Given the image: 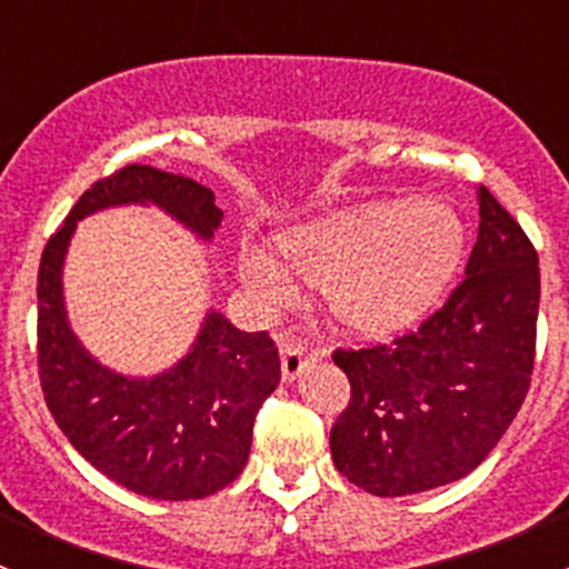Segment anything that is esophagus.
<instances>
[{"instance_id":"obj_1","label":"esophagus","mask_w":569,"mask_h":569,"mask_svg":"<svg viewBox=\"0 0 569 569\" xmlns=\"http://www.w3.org/2000/svg\"><path fill=\"white\" fill-rule=\"evenodd\" d=\"M280 363H283V380L291 382L313 363V358L308 355V347L302 341H283L280 343Z\"/></svg>"}]
</instances>
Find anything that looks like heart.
I'll return each mask as SVG.
<instances>
[{
	"label": "heart",
	"instance_id": "b5f03b06",
	"mask_svg": "<svg viewBox=\"0 0 569 569\" xmlns=\"http://www.w3.org/2000/svg\"><path fill=\"white\" fill-rule=\"evenodd\" d=\"M280 256L302 283L325 289L343 327L388 332L421 313L451 278L462 226L440 203L363 206L289 233ZM242 278L267 302L289 297V280L263 252H244Z\"/></svg>",
	"mask_w": 569,
	"mask_h": 569
}]
</instances>
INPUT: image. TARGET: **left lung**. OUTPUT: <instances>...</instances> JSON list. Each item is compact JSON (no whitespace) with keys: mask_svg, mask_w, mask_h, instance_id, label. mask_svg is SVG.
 Returning <instances> with one entry per match:
<instances>
[{"mask_svg":"<svg viewBox=\"0 0 569 569\" xmlns=\"http://www.w3.org/2000/svg\"><path fill=\"white\" fill-rule=\"evenodd\" d=\"M479 237L443 308L391 343L336 349L352 396L330 429L336 468L371 496L435 490L496 449L531 386L537 250L479 187Z\"/></svg>","mask_w":569,"mask_h":569,"instance_id":"1","label":"left lung"}]
</instances>
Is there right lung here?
<instances>
[{"mask_svg": "<svg viewBox=\"0 0 569 569\" xmlns=\"http://www.w3.org/2000/svg\"><path fill=\"white\" fill-rule=\"evenodd\" d=\"M153 203L211 239L222 222L214 192L148 164L99 178L38 269V375L46 407L73 449L126 490L159 501H192L231 485L244 470L258 407L280 382L269 332H242L222 313H206L189 355L164 375L134 380L90 358L68 327L62 261L82 217L109 206Z\"/></svg>", "mask_w": 569, "mask_h": 569, "instance_id": "right-lung-1", "label": "right lung"}]
</instances>
